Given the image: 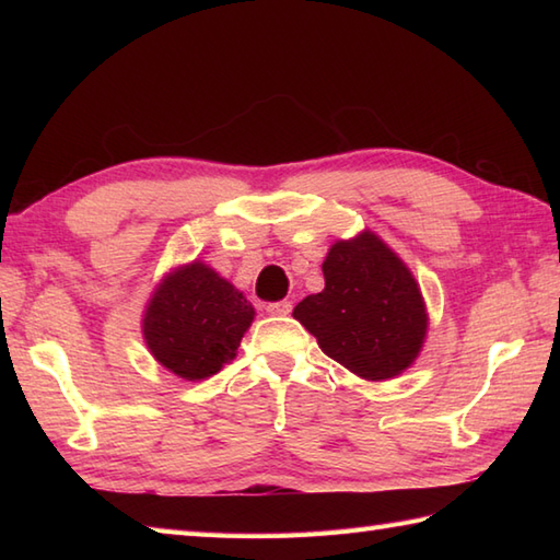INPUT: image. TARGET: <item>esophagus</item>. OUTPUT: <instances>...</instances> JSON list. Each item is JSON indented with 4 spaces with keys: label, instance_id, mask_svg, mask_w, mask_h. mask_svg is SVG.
<instances>
[{
    "label": "esophagus",
    "instance_id": "obj_1",
    "mask_svg": "<svg viewBox=\"0 0 560 560\" xmlns=\"http://www.w3.org/2000/svg\"><path fill=\"white\" fill-rule=\"evenodd\" d=\"M291 311H293L291 301H279V303H269L267 305V313L273 315V317H287Z\"/></svg>",
    "mask_w": 560,
    "mask_h": 560
}]
</instances>
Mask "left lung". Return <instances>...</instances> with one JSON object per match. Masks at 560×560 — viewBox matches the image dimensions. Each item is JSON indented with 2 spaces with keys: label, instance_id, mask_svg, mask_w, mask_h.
I'll use <instances>...</instances> for the list:
<instances>
[{
  "label": "left lung",
  "instance_id": "obj_1",
  "mask_svg": "<svg viewBox=\"0 0 560 560\" xmlns=\"http://www.w3.org/2000/svg\"><path fill=\"white\" fill-rule=\"evenodd\" d=\"M325 289L293 307L329 359L371 383L409 371L428 337L419 281L371 229L337 241L323 261Z\"/></svg>",
  "mask_w": 560,
  "mask_h": 560
}]
</instances>
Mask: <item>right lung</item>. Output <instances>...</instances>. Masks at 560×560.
Wrapping results in <instances>:
<instances>
[{
    "mask_svg": "<svg viewBox=\"0 0 560 560\" xmlns=\"http://www.w3.org/2000/svg\"><path fill=\"white\" fill-rule=\"evenodd\" d=\"M255 307L207 261L192 259L163 273L141 315L149 353L173 375L197 383L237 355Z\"/></svg>",
    "mask_w": 560,
    "mask_h": 560,
    "instance_id": "add662e5",
    "label": "right lung"
}]
</instances>
